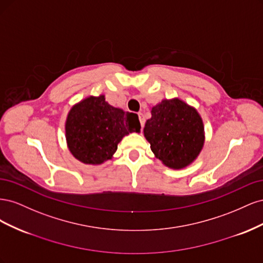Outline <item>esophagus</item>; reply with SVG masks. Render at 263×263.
Listing matches in <instances>:
<instances>
[{
  "instance_id": "34e87169",
  "label": "esophagus",
  "mask_w": 263,
  "mask_h": 263,
  "mask_svg": "<svg viewBox=\"0 0 263 263\" xmlns=\"http://www.w3.org/2000/svg\"><path fill=\"white\" fill-rule=\"evenodd\" d=\"M138 117H139V122H140V127H141V129L144 128V126H145V118H144V115H142L141 113H139L138 114Z\"/></svg>"
}]
</instances>
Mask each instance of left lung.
<instances>
[{
  "instance_id": "8db88e82",
  "label": "left lung",
  "mask_w": 263,
  "mask_h": 263,
  "mask_svg": "<svg viewBox=\"0 0 263 263\" xmlns=\"http://www.w3.org/2000/svg\"><path fill=\"white\" fill-rule=\"evenodd\" d=\"M150 112L144 135L155 157L174 170L192 164L205 142L203 119L197 109L173 98L159 102Z\"/></svg>"
}]
</instances>
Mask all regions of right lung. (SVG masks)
Returning <instances> with one entry per match:
<instances>
[{
	"instance_id": "right-lung-1",
	"label": "right lung",
	"mask_w": 263,
	"mask_h": 263,
	"mask_svg": "<svg viewBox=\"0 0 263 263\" xmlns=\"http://www.w3.org/2000/svg\"><path fill=\"white\" fill-rule=\"evenodd\" d=\"M67 147L77 160L99 165L113 158L118 142L140 132L138 117L109 105L105 95H90L71 107L66 124Z\"/></svg>"
}]
</instances>
